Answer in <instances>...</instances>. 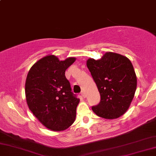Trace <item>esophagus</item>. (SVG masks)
<instances>
[{"label": "esophagus", "instance_id": "1", "mask_svg": "<svg viewBox=\"0 0 156 156\" xmlns=\"http://www.w3.org/2000/svg\"><path fill=\"white\" fill-rule=\"evenodd\" d=\"M81 95H82V97H83V98H86V93H85V92H84V91H82V92Z\"/></svg>", "mask_w": 156, "mask_h": 156}]
</instances>
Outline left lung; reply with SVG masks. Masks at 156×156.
<instances>
[{
    "label": "left lung",
    "instance_id": "8db88e82",
    "mask_svg": "<svg viewBox=\"0 0 156 156\" xmlns=\"http://www.w3.org/2000/svg\"><path fill=\"white\" fill-rule=\"evenodd\" d=\"M86 63L101 95L99 104L92 108L93 112L106 119L124 114L137 89V76L129 59L106 52L98 60L90 58Z\"/></svg>",
    "mask_w": 156,
    "mask_h": 156
}]
</instances>
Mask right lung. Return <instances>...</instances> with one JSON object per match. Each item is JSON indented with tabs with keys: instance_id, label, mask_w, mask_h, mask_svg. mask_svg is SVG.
I'll list each match as a JSON object with an SVG mask.
<instances>
[{
	"instance_id": "obj_1",
	"label": "right lung",
	"mask_w": 156,
	"mask_h": 156,
	"mask_svg": "<svg viewBox=\"0 0 156 156\" xmlns=\"http://www.w3.org/2000/svg\"><path fill=\"white\" fill-rule=\"evenodd\" d=\"M76 58L60 61L48 55L30 68L26 82L25 96L27 105L38 121L52 131L68 129L76 119L80 99L72 93L65 72Z\"/></svg>"
}]
</instances>
